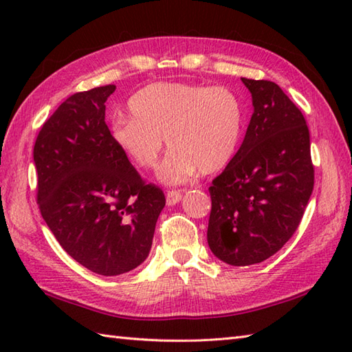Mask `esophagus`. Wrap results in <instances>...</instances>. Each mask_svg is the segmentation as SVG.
Returning <instances> with one entry per match:
<instances>
[{"label":"esophagus","mask_w":352,"mask_h":352,"mask_svg":"<svg viewBox=\"0 0 352 352\" xmlns=\"http://www.w3.org/2000/svg\"><path fill=\"white\" fill-rule=\"evenodd\" d=\"M182 192L180 190H168L166 193V203L168 206H174L182 201Z\"/></svg>","instance_id":"obj_1"}]
</instances>
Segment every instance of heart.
<instances>
[{
  "mask_svg": "<svg viewBox=\"0 0 352 352\" xmlns=\"http://www.w3.org/2000/svg\"><path fill=\"white\" fill-rule=\"evenodd\" d=\"M129 111L111 124V139L140 169L155 168L166 139L172 149L159 169L166 184L227 166L243 133L242 102L223 86L160 81L134 94Z\"/></svg>",
  "mask_w": 352,
  "mask_h": 352,
  "instance_id": "1",
  "label": "heart"
}]
</instances>
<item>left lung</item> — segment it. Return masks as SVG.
<instances>
[{
  "label": "left lung",
  "instance_id": "obj_1",
  "mask_svg": "<svg viewBox=\"0 0 352 352\" xmlns=\"http://www.w3.org/2000/svg\"><path fill=\"white\" fill-rule=\"evenodd\" d=\"M242 81L254 113L239 151L208 188L207 242L233 266L260 263L280 251L300 226L315 184L301 110L274 81Z\"/></svg>",
  "mask_w": 352,
  "mask_h": 352
}]
</instances>
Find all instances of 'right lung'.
Returning a JSON list of instances; mask_svg holds the SVG:
<instances>
[{
	"instance_id": "right-lung-1",
	"label": "right lung",
	"mask_w": 352,
	"mask_h": 352,
	"mask_svg": "<svg viewBox=\"0 0 352 352\" xmlns=\"http://www.w3.org/2000/svg\"><path fill=\"white\" fill-rule=\"evenodd\" d=\"M115 89L71 95L45 121L33 149L42 218L74 260L106 276L144 263L166 204L111 139L106 101Z\"/></svg>"
}]
</instances>
